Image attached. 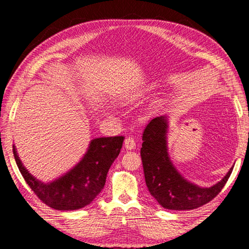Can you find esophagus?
Segmentation results:
<instances>
[{
  "label": "esophagus",
  "mask_w": 249,
  "mask_h": 249,
  "mask_svg": "<svg viewBox=\"0 0 249 249\" xmlns=\"http://www.w3.org/2000/svg\"><path fill=\"white\" fill-rule=\"evenodd\" d=\"M124 145H125V148L126 149L132 150V149L135 148V147H136V142H135L133 137H127L125 140V142H124Z\"/></svg>",
  "instance_id": "1"
}]
</instances>
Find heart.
Masks as SVG:
<instances>
[{
  "label": "heart",
  "instance_id": "1",
  "mask_svg": "<svg viewBox=\"0 0 249 249\" xmlns=\"http://www.w3.org/2000/svg\"><path fill=\"white\" fill-rule=\"evenodd\" d=\"M154 88L153 87H148V88H146V89H144L142 91H141V92H138V93L136 94V95H133L132 96V99L133 100H135V99H137V98H140L141 95H142V94H145V93H147V92H149V91H151L153 90Z\"/></svg>",
  "mask_w": 249,
  "mask_h": 249
}]
</instances>
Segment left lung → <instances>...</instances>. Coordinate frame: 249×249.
Wrapping results in <instances>:
<instances>
[{
  "mask_svg": "<svg viewBox=\"0 0 249 249\" xmlns=\"http://www.w3.org/2000/svg\"><path fill=\"white\" fill-rule=\"evenodd\" d=\"M168 117L157 116L149 121L142 133L141 156L146 185L162 208L168 210H193L214 199L224 187L233 171L212 187L202 188L177 170L168 153Z\"/></svg>",
  "mask_w": 249,
  "mask_h": 249,
  "instance_id": "8db88e82",
  "label": "left lung"
}]
</instances>
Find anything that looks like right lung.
<instances>
[{
    "mask_svg": "<svg viewBox=\"0 0 249 249\" xmlns=\"http://www.w3.org/2000/svg\"><path fill=\"white\" fill-rule=\"evenodd\" d=\"M123 142V136L93 138L77 165L49 182H43L29 174L15 145L13 153L25 181L45 204L54 210L72 211L90 204L102 191L109 167L119 156Z\"/></svg>",
    "mask_w": 249,
    "mask_h": 249,
    "instance_id": "1",
    "label": "right lung"
}]
</instances>
